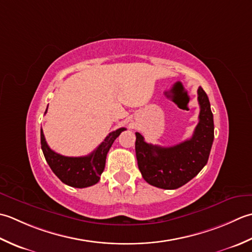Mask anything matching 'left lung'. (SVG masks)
Returning a JSON list of instances; mask_svg holds the SVG:
<instances>
[{"label": "left lung", "mask_w": 252, "mask_h": 252, "mask_svg": "<svg viewBox=\"0 0 252 252\" xmlns=\"http://www.w3.org/2000/svg\"><path fill=\"white\" fill-rule=\"evenodd\" d=\"M200 105L199 123L190 139L173 147H160L147 143L136 132V157L143 179L162 189H176L198 175L209 160L214 139L213 114L209 97L198 88Z\"/></svg>", "instance_id": "8db88e82"}]
</instances>
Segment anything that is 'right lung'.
<instances>
[{
  "label": "right lung",
  "instance_id": "obj_1",
  "mask_svg": "<svg viewBox=\"0 0 252 252\" xmlns=\"http://www.w3.org/2000/svg\"><path fill=\"white\" fill-rule=\"evenodd\" d=\"M124 130H126V128L123 127L110 132L104 141L89 156L74 158L62 156L53 151L45 141L41 128V149L49 166L62 182L70 187L85 188L92 186L100 181L101 174L105 167L107 152L114 140Z\"/></svg>",
  "mask_w": 252,
  "mask_h": 252
}]
</instances>
